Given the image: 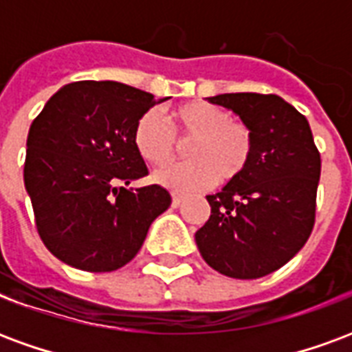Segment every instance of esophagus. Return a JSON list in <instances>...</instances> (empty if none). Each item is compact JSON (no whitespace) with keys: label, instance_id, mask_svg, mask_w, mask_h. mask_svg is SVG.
Returning <instances> with one entry per match:
<instances>
[{"label":"esophagus","instance_id":"34e87169","mask_svg":"<svg viewBox=\"0 0 352 352\" xmlns=\"http://www.w3.org/2000/svg\"><path fill=\"white\" fill-rule=\"evenodd\" d=\"M171 204H173V207H179L181 204H183V196H181V194H173V198H171Z\"/></svg>","mask_w":352,"mask_h":352}]
</instances>
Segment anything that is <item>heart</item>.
I'll use <instances>...</instances> for the list:
<instances>
[{
    "label": "heart",
    "instance_id": "1",
    "mask_svg": "<svg viewBox=\"0 0 352 352\" xmlns=\"http://www.w3.org/2000/svg\"><path fill=\"white\" fill-rule=\"evenodd\" d=\"M173 130L160 113L146 111L135 124L133 143L138 153L153 166L171 160L177 151V135L192 139L186 154L192 160L164 166L153 175L173 192H196L213 186L219 177L234 181L245 173L254 154L251 126L232 116L226 107L209 101H192L171 115Z\"/></svg>",
    "mask_w": 352,
    "mask_h": 352
}]
</instances>
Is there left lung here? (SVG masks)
I'll return each instance as SVG.
<instances>
[{
	"label": "left lung",
	"mask_w": 352,
	"mask_h": 352,
	"mask_svg": "<svg viewBox=\"0 0 352 352\" xmlns=\"http://www.w3.org/2000/svg\"><path fill=\"white\" fill-rule=\"evenodd\" d=\"M254 133L241 177L207 196L209 221L196 232L199 254L232 279H258L287 264L309 239L317 213L320 153L307 118L275 94H221Z\"/></svg>",
	"instance_id": "8db88e82"
}]
</instances>
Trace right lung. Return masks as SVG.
Listing matches in <instances>:
<instances>
[{"label":"right lung","mask_w":352,"mask_h":352,"mask_svg":"<svg viewBox=\"0 0 352 352\" xmlns=\"http://www.w3.org/2000/svg\"><path fill=\"white\" fill-rule=\"evenodd\" d=\"M164 100L115 80H79L60 88L35 116L24 184L37 234L58 260L82 272H115L171 206L160 184L115 186L148 175L133 130Z\"/></svg>","instance_id":"obj_1"}]
</instances>
